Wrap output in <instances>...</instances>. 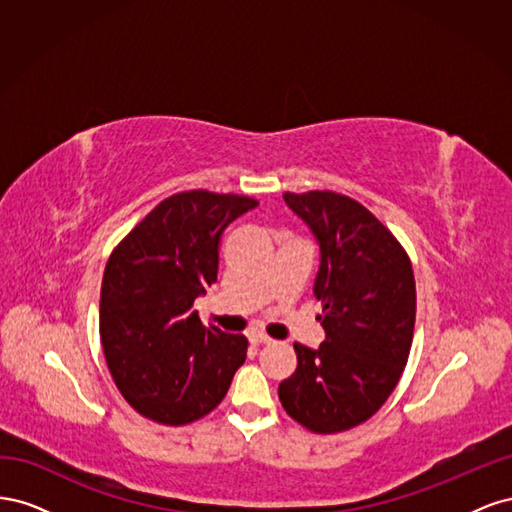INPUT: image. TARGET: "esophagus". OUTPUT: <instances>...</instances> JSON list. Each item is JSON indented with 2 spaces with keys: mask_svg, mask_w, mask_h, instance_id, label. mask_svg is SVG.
<instances>
[{
  "mask_svg": "<svg viewBox=\"0 0 512 512\" xmlns=\"http://www.w3.org/2000/svg\"><path fill=\"white\" fill-rule=\"evenodd\" d=\"M250 342H252L254 346H262V344H271L273 339H271L269 335H265V333H260V331H258V333H252V335H250Z\"/></svg>",
  "mask_w": 512,
  "mask_h": 512,
  "instance_id": "1",
  "label": "esophagus"
}]
</instances>
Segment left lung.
<instances>
[{"label": "left lung", "instance_id": "left-lung-1", "mask_svg": "<svg viewBox=\"0 0 512 512\" xmlns=\"http://www.w3.org/2000/svg\"><path fill=\"white\" fill-rule=\"evenodd\" d=\"M284 200L320 243L314 294L327 339L318 350L294 344L297 369L277 393L305 429L339 433L374 416L404 374L416 318L412 262L350 196L312 190Z\"/></svg>", "mask_w": 512, "mask_h": 512}]
</instances>
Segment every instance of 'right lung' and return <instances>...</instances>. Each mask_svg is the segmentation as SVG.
<instances>
[{
	"label": "right lung",
	"instance_id": "obj_1",
	"mask_svg": "<svg viewBox=\"0 0 512 512\" xmlns=\"http://www.w3.org/2000/svg\"><path fill=\"white\" fill-rule=\"evenodd\" d=\"M258 200L190 190L164 198L119 241L100 292V339L123 399L149 421L188 425L220 406L247 339L205 327L194 299L218 282L220 237Z\"/></svg>",
	"mask_w": 512,
	"mask_h": 512
}]
</instances>
